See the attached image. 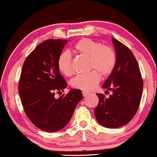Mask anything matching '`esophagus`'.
I'll return each instance as SVG.
<instances>
[{
    "mask_svg": "<svg viewBox=\"0 0 157 157\" xmlns=\"http://www.w3.org/2000/svg\"><path fill=\"white\" fill-rule=\"evenodd\" d=\"M89 93L87 92V91H82V95H83V97H86L87 95H89Z\"/></svg>",
    "mask_w": 157,
    "mask_h": 157,
    "instance_id": "esophagus-1",
    "label": "esophagus"
}]
</instances>
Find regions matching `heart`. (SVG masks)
Here are the masks:
<instances>
[{"label":"heart","instance_id":"obj_1","mask_svg":"<svg viewBox=\"0 0 157 157\" xmlns=\"http://www.w3.org/2000/svg\"><path fill=\"white\" fill-rule=\"evenodd\" d=\"M74 51L84 57H89V68L95 69L85 75H77L71 80L75 89L85 91H91L101 80V75L108 76L114 70L117 64V55L111 47L102 46L100 42L89 38H82L74 46ZM57 66L63 75L69 77L74 72L72 58L67 52L58 56Z\"/></svg>","mask_w":157,"mask_h":157}]
</instances>
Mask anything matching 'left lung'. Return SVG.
I'll return each instance as SVG.
<instances>
[{"instance_id":"1","label":"left lung","mask_w":157,"mask_h":157,"mask_svg":"<svg viewBox=\"0 0 157 157\" xmlns=\"http://www.w3.org/2000/svg\"><path fill=\"white\" fill-rule=\"evenodd\" d=\"M117 55L114 70L102 86L112 91L109 98L97 94L98 105L94 116L99 123L109 128L126 125L132 120L141 100L143 81L134 55L125 45L112 38Z\"/></svg>"}]
</instances>
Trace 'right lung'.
<instances>
[{
	"mask_svg": "<svg viewBox=\"0 0 157 157\" xmlns=\"http://www.w3.org/2000/svg\"><path fill=\"white\" fill-rule=\"evenodd\" d=\"M66 40H46L26 57L23 65L18 92L26 116L36 127L55 132L68 123L78 102L81 90L71 89L55 98L67 86L57 66Z\"/></svg>",
	"mask_w": 157,
	"mask_h": 157,
	"instance_id": "1",
	"label": "right lung"
}]
</instances>
